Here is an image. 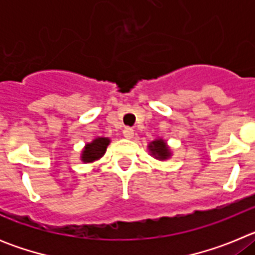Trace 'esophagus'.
<instances>
[{"label":"esophagus","instance_id":"34e87169","mask_svg":"<svg viewBox=\"0 0 255 255\" xmlns=\"http://www.w3.org/2000/svg\"><path fill=\"white\" fill-rule=\"evenodd\" d=\"M123 134L126 139H131L134 136V130L132 128H129V126H126L125 129L123 130Z\"/></svg>","mask_w":255,"mask_h":255}]
</instances>
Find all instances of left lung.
Here are the masks:
<instances>
[{
    "label": "left lung",
    "mask_w": 255,
    "mask_h": 255,
    "mask_svg": "<svg viewBox=\"0 0 255 255\" xmlns=\"http://www.w3.org/2000/svg\"><path fill=\"white\" fill-rule=\"evenodd\" d=\"M149 149L150 152L159 159H166L168 155H170L167 147H166V143H164L163 140H161V139H159V140L152 141L149 145Z\"/></svg>",
    "instance_id": "1"
}]
</instances>
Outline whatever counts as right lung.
Listing matches in <instances>:
<instances>
[{
    "instance_id": "right-lung-1",
    "label": "right lung",
    "mask_w": 255,
    "mask_h": 255,
    "mask_svg": "<svg viewBox=\"0 0 255 255\" xmlns=\"http://www.w3.org/2000/svg\"><path fill=\"white\" fill-rule=\"evenodd\" d=\"M110 144L107 138H97L92 143L87 144L85 149L83 150L82 159L84 162H93L101 158L106 152V148Z\"/></svg>"
}]
</instances>
